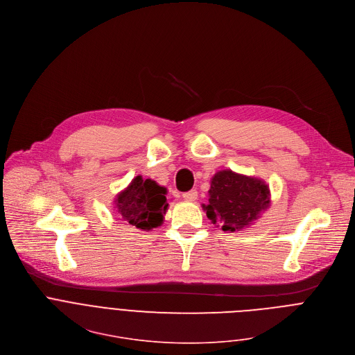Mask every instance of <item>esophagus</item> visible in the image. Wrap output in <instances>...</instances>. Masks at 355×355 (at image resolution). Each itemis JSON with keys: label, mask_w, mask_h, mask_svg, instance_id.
Instances as JSON below:
<instances>
[{"label": "esophagus", "mask_w": 355, "mask_h": 355, "mask_svg": "<svg viewBox=\"0 0 355 355\" xmlns=\"http://www.w3.org/2000/svg\"><path fill=\"white\" fill-rule=\"evenodd\" d=\"M182 198H184V200H187V202H195L196 198H198V192H196V189H191V191L182 193Z\"/></svg>", "instance_id": "1"}]
</instances>
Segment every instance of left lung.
Instances as JSON below:
<instances>
[{
  "label": "left lung",
  "instance_id": "obj_1",
  "mask_svg": "<svg viewBox=\"0 0 355 355\" xmlns=\"http://www.w3.org/2000/svg\"><path fill=\"white\" fill-rule=\"evenodd\" d=\"M270 205L272 193L265 180L225 168L211 177L209 203L202 207L216 227L235 232L252 225Z\"/></svg>",
  "mask_w": 355,
  "mask_h": 355
}]
</instances>
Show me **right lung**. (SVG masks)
<instances>
[{
    "label": "right lung",
    "mask_w": 355,
    "mask_h": 355,
    "mask_svg": "<svg viewBox=\"0 0 355 355\" xmlns=\"http://www.w3.org/2000/svg\"><path fill=\"white\" fill-rule=\"evenodd\" d=\"M167 188L155 180L137 175L114 198V210L127 223L142 231L160 227L168 209Z\"/></svg>",
    "instance_id": "add662e5"
}]
</instances>
